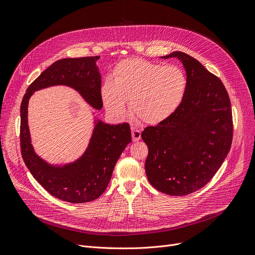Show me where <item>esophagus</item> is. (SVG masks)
<instances>
[{
    "mask_svg": "<svg viewBox=\"0 0 255 255\" xmlns=\"http://www.w3.org/2000/svg\"><path fill=\"white\" fill-rule=\"evenodd\" d=\"M132 140L133 141H138L141 137V132L140 130L136 129V128H132Z\"/></svg>",
    "mask_w": 255,
    "mask_h": 255,
    "instance_id": "obj_1",
    "label": "esophagus"
}]
</instances>
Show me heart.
<instances>
[{
    "instance_id": "obj_1",
    "label": "heart",
    "mask_w": 255,
    "mask_h": 255,
    "mask_svg": "<svg viewBox=\"0 0 255 255\" xmlns=\"http://www.w3.org/2000/svg\"><path fill=\"white\" fill-rule=\"evenodd\" d=\"M186 89V77L177 66H162L143 59L120 62L101 89L107 111L116 116L131 114L144 124H157L167 119L180 105Z\"/></svg>"
}]
</instances>
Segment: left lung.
<instances>
[{"label":"left lung","mask_w":255,"mask_h":255,"mask_svg":"<svg viewBox=\"0 0 255 255\" xmlns=\"http://www.w3.org/2000/svg\"><path fill=\"white\" fill-rule=\"evenodd\" d=\"M186 70L183 99L167 119L145 127V173L158 191L184 196L207 185L223 163L233 141L231 100L220 78L196 59L173 51Z\"/></svg>","instance_id":"1"}]
</instances>
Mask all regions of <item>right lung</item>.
<instances>
[{"label":"right lung","mask_w":255,"mask_h":255,"mask_svg":"<svg viewBox=\"0 0 255 255\" xmlns=\"http://www.w3.org/2000/svg\"><path fill=\"white\" fill-rule=\"evenodd\" d=\"M100 56L62 59L53 63L26 89L20 104V151L33 177L52 196L72 204L98 198L109 185L119 157L131 142L128 123L96 124L89 148L76 162L51 166L38 157L31 143L28 127V102L40 89L56 85L74 88L93 107L102 109L101 75L96 62Z\"/></svg>","instance_id":"1"}]
</instances>
